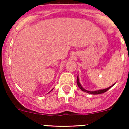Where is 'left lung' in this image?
I'll return each instance as SVG.
<instances>
[{
  "instance_id": "1",
  "label": "left lung",
  "mask_w": 129,
  "mask_h": 129,
  "mask_svg": "<svg viewBox=\"0 0 129 129\" xmlns=\"http://www.w3.org/2000/svg\"><path fill=\"white\" fill-rule=\"evenodd\" d=\"M77 85L79 86V87L80 88V89L82 90V91H84V92H86V93H90V94H93V95H97V94H101V93H104V92H107V91L109 89H110V88L112 87V86H114V85H115V84H113L112 85H111V86H110L108 88H106V89H101V90H95V91H89V90H87L85 89L84 87H83L82 86V85L80 84V82H79V75L77 76Z\"/></svg>"
}]
</instances>
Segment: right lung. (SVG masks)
<instances>
[{
  "instance_id": "1",
  "label": "right lung",
  "mask_w": 129,
  "mask_h": 129,
  "mask_svg": "<svg viewBox=\"0 0 129 129\" xmlns=\"http://www.w3.org/2000/svg\"><path fill=\"white\" fill-rule=\"evenodd\" d=\"M52 90H53V89H52ZM52 90H51V91H52Z\"/></svg>"
}]
</instances>
